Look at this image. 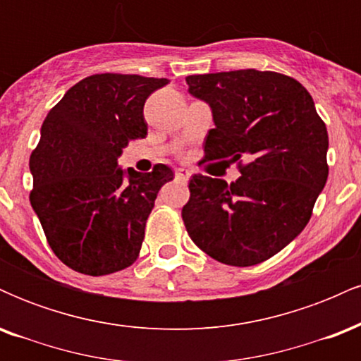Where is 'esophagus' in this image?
I'll list each match as a JSON object with an SVG mask.
<instances>
[{
    "label": "esophagus",
    "mask_w": 361,
    "mask_h": 361,
    "mask_svg": "<svg viewBox=\"0 0 361 361\" xmlns=\"http://www.w3.org/2000/svg\"><path fill=\"white\" fill-rule=\"evenodd\" d=\"M175 176H176V180L178 181H188V178H190V171L188 169H183V168H180V169H176L175 171Z\"/></svg>",
    "instance_id": "esophagus-1"
}]
</instances>
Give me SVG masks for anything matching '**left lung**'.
Here are the masks:
<instances>
[{
	"mask_svg": "<svg viewBox=\"0 0 361 361\" xmlns=\"http://www.w3.org/2000/svg\"><path fill=\"white\" fill-rule=\"evenodd\" d=\"M188 91L212 109L204 159H231L227 185L193 175L181 210L192 241L210 258L252 267L283 250L312 215L327 173V128L309 91L275 71L186 76Z\"/></svg>",
	"mask_w": 361,
	"mask_h": 361,
	"instance_id": "1",
	"label": "left lung"
}]
</instances>
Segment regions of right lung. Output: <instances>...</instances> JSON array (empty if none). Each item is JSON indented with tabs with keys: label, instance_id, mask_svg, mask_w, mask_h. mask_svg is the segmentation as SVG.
I'll list each match as a JSON object with an SVG mask.
<instances>
[{
	"label": "right lung",
	"instance_id": "right-lung-1",
	"mask_svg": "<svg viewBox=\"0 0 361 361\" xmlns=\"http://www.w3.org/2000/svg\"><path fill=\"white\" fill-rule=\"evenodd\" d=\"M166 78L93 74L68 90L45 117L30 156V204L54 255L82 275L102 276L137 259L157 192L171 168L126 171L118 156L147 135L144 103Z\"/></svg>",
	"mask_w": 361,
	"mask_h": 361
}]
</instances>
